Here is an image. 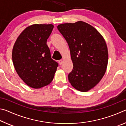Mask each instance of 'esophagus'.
I'll return each mask as SVG.
<instances>
[{
    "label": "esophagus",
    "mask_w": 126,
    "mask_h": 126,
    "mask_svg": "<svg viewBox=\"0 0 126 126\" xmlns=\"http://www.w3.org/2000/svg\"><path fill=\"white\" fill-rule=\"evenodd\" d=\"M58 62H59V64L62 65V64H63V61H62V60H59Z\"/></svg>",
    "instance_id": "obj_1"
}]
</instances>
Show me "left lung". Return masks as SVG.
I'll use <instances>...</instances> for the list:
<instances>
[{
  "label": "left lung",
  "instance_id": "left-lung-1",
  "mask_svg": "<svg viewBox=\"0 0 126 126\" xmlns=\"http://www.w3.org/2000/svg\"><path fill=\"white\" fill-rule=\"evenodd\" d=\"M57 28L68 43L73 64L68 74L70 83L80 92L91 90L102 79L107 67L105 40L96 29L82 21L59 24Z\"/></svg>",
  "mask_w": 126,
  "mask_h": 126
}]
</instances>
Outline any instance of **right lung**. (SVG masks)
<instances>
[{
  "label": "right lung",
  "instance_id": "1",
  "mask_svg": "<svg viewBox=\"0 0 126 126\" xmlns=\"http://www.w3.org/2000/svg\"><path fill=\"white\" fill-rule=\"evenodd\" d=\"M53 24H33L27 27L17 38L12 50L15 69L25 84L38 89L50 84L58 63L51 58L47 40Z\"/></svg>",
  "mask_w": 126,
  "mask_h": 126
}]
</instances>
